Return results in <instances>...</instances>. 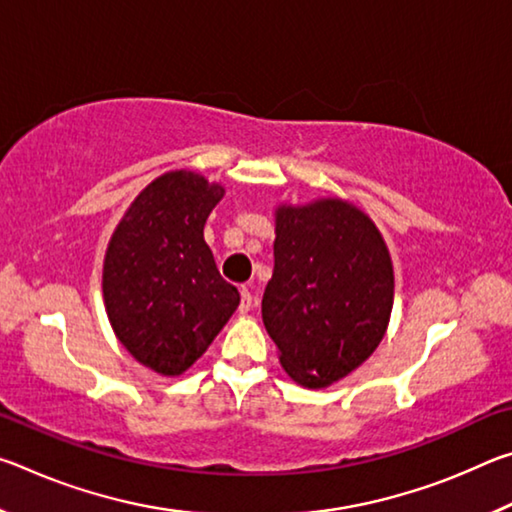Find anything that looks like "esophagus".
<instances>
[{
	"mask_svg": "<svg viewBox=\"0 0 512 512\" xmlns=\"http://www.w3.org/2000/svg\"><path fill=\"white\" fill-rule=\"evenodd\" d=\"M250 307H253V293H250L246 287L241 289V302H239V311L241 314H248Z\"/></svg>",
	"mask_w": 512,
	"mask_h": 512,
	"instance_id": "obj_1",
	"label": "esophagus"
}]
</instances>
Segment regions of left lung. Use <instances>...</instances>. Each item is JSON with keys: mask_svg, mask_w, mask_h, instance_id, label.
Segmentation results:
<instances>
[{"mask_svg": "<svg viewBox=\"0 0 512 512\" xmlns=\"http://www.w3.org/2000/svg\"><path fill=\"white\" fill-rule=\"evenodd\" d=\"M275 268L262 318L280 363L298 384L329 386L384 339L393 264L366 214L339 198L277 207Z\"/></svg>", "mask_w": 512, "mask_h": 512, "instance_id": "obj_1", "label": "left lung"}]
</instances>
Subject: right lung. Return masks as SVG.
Masks as SVG:
<instances>
[{
    "mask_svg": "<svg viewBox=\"0 0 512 512\" xmlns=\"http://www.w3.org/2000/svg\"><path fill=\"white\" fill-rule=\"evenodd\" d=\"M223 187L171 171L144 189L117 225L103 262V300L121 345L160 375H180L239 305L203 228Z\"/></svg>",
    "mask_w": 512,
    "mask_h": 512,
    "instance_id": "add662e5",
    "label": "right lung"
}]
</instances>
